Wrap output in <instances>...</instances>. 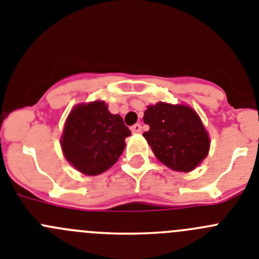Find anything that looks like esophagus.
Masks as SVG:
<instances>
[{"label":"esophagus","instance_id":"esophagus-1","mask_svg":"<svg viewBox=\"0 0 259 259\" xmlns=\"http://www.w3.org/2000/svg\"><path fill=\"white\" fill-rule=\"evenodd\" d=\"M130 129H132L133 133H141L142 132V125L141 124H134L132 127H130Z\"/></svg>","mask_w":259,"mask_h":259}]
</instances>
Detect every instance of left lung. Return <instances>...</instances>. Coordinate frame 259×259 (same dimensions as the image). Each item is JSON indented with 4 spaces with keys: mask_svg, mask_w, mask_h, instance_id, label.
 Wrapping results in <instances>:
<instances>
[{
    "mask_svg": "<svg viewBox=\"0 0 259 259\" xmlns=\"http://www.w3.org/2000/svg\"><path fill=\"white\" fill-rule=\"evenodd\" d=\"M143 121L150 126L143 137L156 157L170 169L187 173L208 156V132L191 107L158 102L147 107Z\"/></svg>",
    "mask_w": 259,
    "mask_h": 259,
    "instance_id": "8db88e82",
    "label": "left lung"
}]
</instances>
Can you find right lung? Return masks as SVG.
Here are the masks:
<instances>
[{"label": "right lung", "instance_id": "add662e5", "mask_svg": "<svg viewBox=\"0 0 259 259\" xmlns=\"http://www.w3.org/2000/svg\"><path fill=\"white\" fill-rule=\"evenodd\" d=\"M132 132L120 115H112L103 101L77 104L64 124L60 146L67 161L86 176L112 166Z\"/></svg>", "mask_w": 259, "mask_h": 259}]
</instances>
